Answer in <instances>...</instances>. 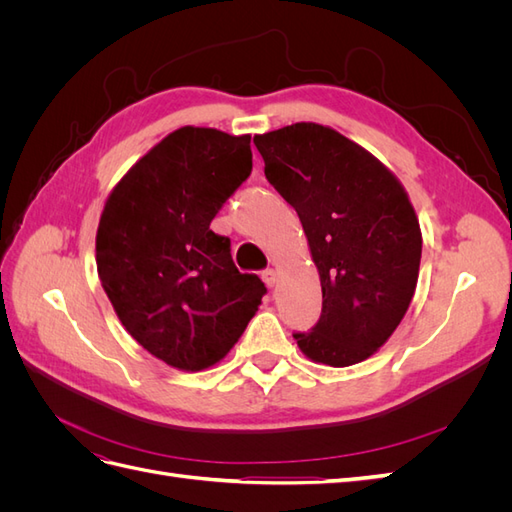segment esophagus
<instances>
[{"instance_id": "obj_1", "label": "esophagus", "mask_w": 512, "mask_h": 512, "mask_svg": "<svg viewBox=\"0 0 512 512\" xmlns=\"http://www.w3.org/2000/svg\"><path fill=\"white\" fill-rule=\"evenodd\" d=\"M262 282H265L269 288H273L277 284V273L273 269L262 271Z\"/></svg>"}]
</instances>
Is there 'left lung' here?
<instances>
[{"label":"left lung","mask_w":512,"mask_h":512,"mask_svg":"<svg viewBox=\"0 0 512 512\" xmlns=\"http://www.w3.org/2000/svg\"><path fill=\"white\" fill-rule=\"evenodd\" d=\"M273 188L297 211L320 275L322 314L294 339L309 361L348 367L376 354L406 316L423 237L401 181L320 123L256 134Z\"/></svg>","instance_id":"8db88e82"}]
</instances>
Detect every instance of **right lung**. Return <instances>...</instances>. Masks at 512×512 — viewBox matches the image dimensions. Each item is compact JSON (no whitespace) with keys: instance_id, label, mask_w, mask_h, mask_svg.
<instances>
[{"instance_id":"obj_1","label":"right lung","mask_w":512,"mask_h":512,"mask_svg":"<svg viewBox=\"0 0 512 512\" xmlns=\"http://www.w3.org/2000/svg\"><path fill=\"white\" fill-rule=\"evenodd\" d=\"M250 141L215 128L170 132L119 179L100 215L108 301L138 344L181 371L220 363L267 292L209 228L252 173Z\"/></svg>"}]
</instances>
